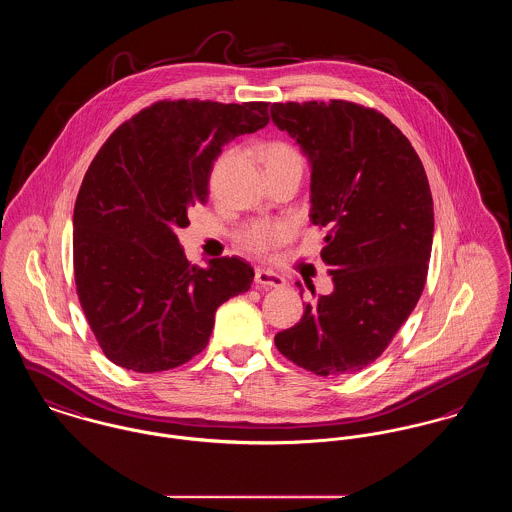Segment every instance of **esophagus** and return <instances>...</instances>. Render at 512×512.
I'll use <instances>...</instances> for the list:
<instances>
[{"mask_svg":"<svg viewBox=\"0 0 512 512\" xmlns=\"http://www.w3.org/2000/svg\"><path fill=\"white\" fill-rule=\"evenodd\" d=\"M254 279L260 287H283L285 285V279L281 278L279 274L272 272V270H264V268L256 270Z\"/></svg>","mask_w":512,"mask_h":512,"instance_id":"esophagus-1","label":"esophagus"}]
</instances>
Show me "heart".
I'll list each match as a JSON object with an SVG mask.
<instances>
[{"instance_id": "1", "label": "heart", "mask_w": 512, "mask_h": 512, "mask_svg": "<svg viewBox=\"0 0 512 512\" xmlns=\"http://www.w3.org/2000/svg\"><path fill=\"white\" fill-rule=\"evenodd\" d=\"M264 164L268 168V172L279 170V168H303V154L301 150L287 142V140H272L264 146ZM233 158V150L223 152L215 166H213V180L221 174V170L231 162ZM295 234V227L289 221H276V219H258L248 223L246 227H242L236 238L238 242L260 256H268L272 252H276L283 244H287Z\"/></svg>"}]
</instances>
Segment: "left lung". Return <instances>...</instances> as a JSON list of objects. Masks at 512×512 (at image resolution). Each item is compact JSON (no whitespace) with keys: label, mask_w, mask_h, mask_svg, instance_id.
Instances as JSON below:
<instances>
[{"label":"left lung","mask_w":512,"mask_h":512,"mask_svg":"<svg viewBox=\"0 0 512 512\" xmlns=\"http://www.w3.org/2000/svg\"><path fill=\"white\" fill-rule=\"evenodd\" d=\"M311 160V221L334 291L276 334L279 352L317 375L362 372L413 313L432 250V193L419 154L377 109L346 99L272 105ZM301 289V283H295Z\"/></svg>","instance_id":"8db88e82"}]
</instances>
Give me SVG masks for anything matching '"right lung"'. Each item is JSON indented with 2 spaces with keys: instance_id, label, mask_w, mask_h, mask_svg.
I'll list each match as a JSON object with an SVG mask.
<instances>
[{
  "instance_id": "right-lung-1",
  "label": "right lung",
  "mask_w": 512,
  "mask_h": 512,
  "mask_svg": "<svg viewBox=\"0 0 512 512\" xmlns=\"http://www.w3.org/2000/svg\"><path fill=\"white\" fill-rule=\"evenodd\" d=\"M268 101L162 99L119 125L84 176L74 207L76 293L103 354L131 372L197 356L215 311L248 291L238 256L191 264L176 229L209 197L221 146L270 123Z\"/></svg>"
}]
</instances>
